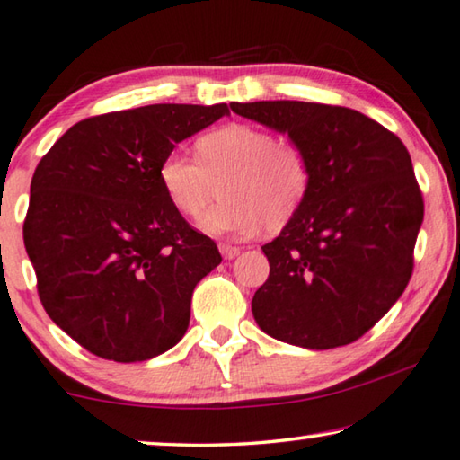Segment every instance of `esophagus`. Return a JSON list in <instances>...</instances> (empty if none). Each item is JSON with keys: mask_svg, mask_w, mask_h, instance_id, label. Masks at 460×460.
Here are the masks:
<instances>
[{"mask_svg": "<svg viewBox=\"0 0 460 460\" xmlns=\"http://www.w3.org/2000/svg\"><path fill=\"white\" fill-rule=\"evenodd\" d=\"M219 252H222L224 259H234L241 249H238L236 244H230V243H219Z\"/></svg>", "mask_w": 460, "mask_h": 460, "instance_id": "1", "label": "esophagus"}]
</instances>
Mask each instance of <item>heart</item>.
Returning a JSON list of instances; mask_svg holds the SVG:
<instances>
[{"label": "heart", "instance_id": "1", "mask_svg": "<svg viewBox=\"0 0 460 460\" xmlns=\"http://www.w3.org/2000/svg\"><path fill=\"white\" fill-rule=\"evenodd\" d=\"M197 159L182 151L165 153L157 181L172 208L184 217L208 211L201 230L214 236H251L268 224L276 230L301 209L311 186V164L296 141L261 126L228 124L199 137Z\"/></svg>", "mask_w": 460, "mask_h": 460}]
</instances>
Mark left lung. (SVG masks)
Masks as SVG:
<instances>
[{
  "label": "left lung",
  "instance_id": "obj_1",
  "mask_svg": "<svg viewBox=\"0 0 460 460\" xmlns=\"http://www.w3.org/2000/svg\"><path fill=\"white\" fill-rule=\"evenodd\" d=\"M238 116L288 132L307 151V197L261 246L270 276L252 296L265 334L336 349L369 332L407 288L423 222L411 155L361 111L307 102L230 103Z\"/></svg>",
  "mask_w": 460,
  "mask_h": 460
}]
</instances>
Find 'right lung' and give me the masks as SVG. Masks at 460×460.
Segmentation results:
<instances>
[{
  "instance_id": "1",
  "label": "right lung",
  "mask_w": 460,
  "mask_h": 460,
  "mask_svg": "<svg viewBox=\"0 0 460 460\" xmlns=\"http://www.w3.org/2000/svg\"><path fill=\"white\" fill-rule=\"evenodd\" d=\"M228 105L159 103L81 119L39 162L22 236L43 309L93 355L147 361L189 328L216 243L172 208L159 162Z\"/></svg>"
}]
</instances>
